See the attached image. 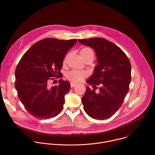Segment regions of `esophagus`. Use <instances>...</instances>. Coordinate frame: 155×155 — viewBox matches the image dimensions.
I'll list each match as a JSON object with an SVG mask.
<instances>
[{"mask_svg": "<svg viewBox=\"0 0 155 155\" xmlns=\"http://www.w3.org/2000/svg\"><path fill=\"white\" fill-rule=\"evenodd\" d=\"M77 85V83H74V82H71V87H74V86H75Z\"/></svg>", "mask_w": 155, "mask_h": 155, "instance_id": "1", "label": "esophagus"}]
</instances>
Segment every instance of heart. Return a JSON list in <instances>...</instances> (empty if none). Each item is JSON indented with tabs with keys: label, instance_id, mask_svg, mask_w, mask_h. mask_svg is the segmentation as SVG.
Listing matches in <instances>:
<instances>
[{
	"label": "heart",
	"instance_id": "heart-1",
	"mask_svg": "<svg viewBox=\"0 0 155 155\" xmlns=\"http://www.w3.org/2000/svg\"><path fill=\"white\" fill-rule=\"evenodd\" d=\"M80 54L84 60L87 58H94V52L90 47H84L80 50ZM87 76V73L85 71L78 70H72L66 74L65 78L68 80L74 82H80Z\"/></svg>",
	"mask_w": 155,
	"mask_h": 155
}]
</instances>
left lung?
Returning <instances> with one entry per match:
<instances>
[{
  "mask_svg": "<svg viewBox=\"0 0 155 155\" xmlns=\"http://www.w3.org/2000/svg\"><path fill=\"white\" fill-rule=\"evenodd\" d=\"M78 41L95 51L99 63L86 81L94 90L86 87L81 99L84 110L93 118L108 119L120 108L129 91L131 80L129 59L120 47L105 38L79 39ZM96 85L100 86L97 94L95 92Z\"/></svg>",
  "mask_w": 155,
  "mask_h": 155,
  "instance_id": "obj_1",
  "label": "left lung"
}]
</instances>
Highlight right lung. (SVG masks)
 Instances as JSON below:
<instances>
[{
    "mask_svg": "<svg viewBox=\"0 0 155 155\" xmlns=\"http://www.w3.org/2000/svg\"><path fill=\"white\" fill-rule=\"evenodd\" d=\"M77 39L62 40L53 38L41 40L24 54L15 71V86L18 96L33 117L49 119L63 108L64 96L70 90V83L59 80L50 87L49 81L62 77L60 71L64 58Z\"/></svg>",
    "mask_w": 155,
    "mask_h": 155,
    "instance_id": "add662e5",
    "label": "right lung"
}]
</instances>
